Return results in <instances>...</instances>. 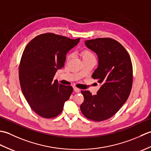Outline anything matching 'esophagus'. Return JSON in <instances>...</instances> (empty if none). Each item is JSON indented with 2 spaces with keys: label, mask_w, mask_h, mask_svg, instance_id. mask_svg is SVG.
<instances>
[{
  "label": "esophagus",
  "mask_w": 151,
  "mask_h": 151,
  "mask_svg": "<svg viewBox=\"0 0 151 151\" xmlns=\"http://www.w3.org/2000/svg\"><path fill=\"white\" fill-rule=\"evenodd\" d=\"M74 91H75L76 93H79L80 91H81V90H80V89L76 88V87L74 88Z\"/></svg>",
  "instance_id": "esophagus-1"
}]
</instances>
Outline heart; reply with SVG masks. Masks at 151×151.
<instances>
[{"label":"heart","mask_w":151,"mask_h":151,"mask_svg":"<svg viewBox=\"0 0 151 151\" xmlns=\"http://www.w3.org/2000/svg\"><path fill=\"white\" fill-rule=\"evenodd\" d=\"M81 55L82 58V59H86V58H95L94 54L92 52V51H91L89 49H84L83 50L81 53ZM71 54H69L67 56V60H69L70 58L71 57Z\"/></svg>","instance_id":"1"}]
</instances>
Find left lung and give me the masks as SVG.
Wrapping results in <instances>:
<instances>
[{
  "label": "left lung",
  "mask_w": 151,
  "mask_h": 151,
  "mask_svg": "<svg viewBox=\"0 0 151 151\" xmlns=\"http://www.w3.org/2000/svg\"><path fill=\"white\" fill-rule=\"evenodd\" d=\"M85 43L98 55L99 66L92 78L102 86L97 95L81 91L84 100L81 110L89 119L104 121L116 114L129 97L133 81L132 62L124 47L111 38H96Z\"/></svg>",
  "instance_id": "8db88e82"
}]
</instances>
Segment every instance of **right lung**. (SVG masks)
<instances>
[{"label":"right lung","instance_id":"add662e5","mask_svg":"<svg viewBox=\"0 0 151 151\" xmlns=\"http://www.w3.org/2000/svg\"><path fill=\"white\" fill-rule=\"evenodd\" d=\"M80 40L45 33L35 37L25 47L19 63V82L28 104L40 116H58L71 95L72 86L53 79L57 70L64 66L67 52Z\"/></svg>","mask_w":151,"mask_h":151}]
</instances>
